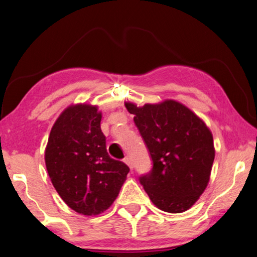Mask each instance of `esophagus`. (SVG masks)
I'll return each instance as SVG.
<instances>
[{
    "mask_svg": "<svg viewBox=\"0 0 257 257\" xmlns=\"http://www.w3.org/2000/svg\"><path fill=\"white\" fill-rule=\"evenodd\" d=\"M124 163L125 164H127L128 165V167H129V169H130V170H133V169H134V167H133V162H132V159H130V158H128V156H127V158H124Z\"/></svg>",
    "mask_w": 257,
    "mask_h": 257,
    "instance_id": "esophagus-1",
    "label": "esophagus"
}]
</instances>
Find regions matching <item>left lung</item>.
<instances>
[{
	"mask_svg": "<svg viewBox=\"0 0 257 257\" xmlns=\"http://www.w3.org/2000/svg\"><path fill=\"white\" fill-rule=\"evenodd\" d=\"M124 105L153 161L152 171L139 179L152 203L169 213L189 210L210 181L215 156L210 128L176 99Z\"/></svg>",
	"mask_w": 257,
	"mask_h": 257,
	"instance_id": "8db88e82",
	"label": "left lung"
}]
</instances>
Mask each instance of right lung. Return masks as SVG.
Returning <instances> with one entry per match:
<instances>
[{
	"mask_svg": "<svg viewBox=\"0 0 257 257\" xmlns=\"http://www.w3.org/2000/svg\"><path fill=\"white\" fill-rule=\"evenodd\" d=\"M101 120L97 105L71 104L55 120L45 147L52 185L69 207L86 216L112 205L129 172L108 156Z\"/></svg>",
	"mask_w": 257,
	"mask_h": 257,
	"instance_id": "1",
	"label": "right lung"
}]
</instances>
